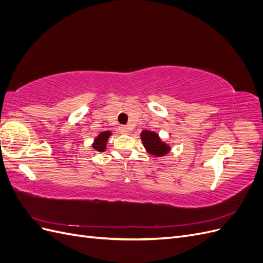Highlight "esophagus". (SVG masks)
Masks as SVG:
<instances>
[{"label":"esophagus","instance_id":"esophagus-1","mask_svg":"<svg viewBox=\"0 0 263 263\" xmlns=\"http://www.w3.org/2000/svg\"><path fill=\"white\" fill-rule=\"evenodd\" d=\"M119 132H121L122 134H129L130 128L128 126H121L119 127Z\"/></svg>","mask_w":263,"mask_h":263}]
</instances>
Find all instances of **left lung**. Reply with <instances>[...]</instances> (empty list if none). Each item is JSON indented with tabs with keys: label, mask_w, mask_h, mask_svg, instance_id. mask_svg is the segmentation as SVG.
Listing matches in <instances>:
<instances>
[{
	"label": "left lung",
	"mask_w": 263,
	"mask_h": 263,
	"mask_svg": "<svg viewBox=\"0 0 263 263\" xmlns=\"http://www.w3.org/2000/svg\"><path fill=\"white\" fill-rule=\"evenodd\" d=\"M140 137L145 148L154 156H163L164 154L168 153L170 149L165 144H163L158 135L154 132L144 130L141 133Z\"/></svg>",
	"instance_id": "1"
}]
</instances>
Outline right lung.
Instances as JSON below:
<instances>
[{
	"instance_id": "right-lung-1",
	"label": "right lung",
	"mask_w": 263,
	"mask_h": 263,
	"mask_svg": "<svg viewBox=\"0 0 263 263\" xmlns=\"http://www.w3.org/2000/svg\"><path fill=\"white\" fill-rule=\"evenodd\" d=\"M110 136V132H104V133H101L98 138L94 140V144H93V148L95 150L100 151V153H103V151L105 150L106 147V141L108 139V137Z\"/></svg>"
}]
</instances>
